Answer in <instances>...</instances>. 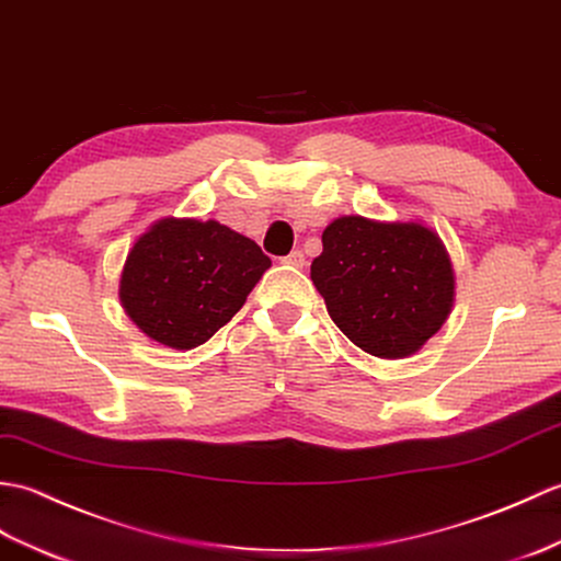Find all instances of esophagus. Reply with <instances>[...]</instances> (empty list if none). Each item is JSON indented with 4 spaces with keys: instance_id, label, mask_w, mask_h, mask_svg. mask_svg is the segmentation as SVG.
Listing matches in <instances>:
<instances>
[{
    "instance_id": "obj_1",
    "label": "esophagus",
    "mask_w": 561,
    "mask_h": 561,
    "mask_svg": "<svg viewBox=\"0 0 561 561\" xmlns=\"http://www.w3.org/2000/svg\"><path fill=\"white\" fill-rule=\"evenodd\" d=\"M283 264H288L293 268H302L305 266V254L300 252V249H295V252H290L288 256H283Z\"/></svg>"
}]
</instances>
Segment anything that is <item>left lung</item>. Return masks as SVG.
I'll list each match as a JSON object with an SVG mask.
<instances>
[{"label": "left lung", "mask_w": 561, "mask_h": 561, "mask_svg": "<svg viewBox=\"0 0 561 561\" xmlns=\"http://www.w3.org/2000/svg\"><path fill=\"white\" fill-rule=\"evenodd\" d=\"M321 242L312 280L335 327L359 351L381 359L410 357L449 319L451 256L425 222L341 216Z\"/></svg>", "instance_id": "left-lung-1"}]
</instances>
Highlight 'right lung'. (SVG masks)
Returning <instances> with one entry per match:
<instances>
[{"mask_svg": "<svg viewBox=\"0 0 561 561\" xmlns=\"http://www.w3.org/2000/svg\"><path fill=\"white\" fill-rule=\"evenodd\" d=\"M268 266L254 240L218 220L160 218L129 249L119 302L148 339L192 351L240 312Z\"/></svg>", "mask_w": 561, "mask_h": 561, "instance_id": "add662e5", "label": "right lung"}]
</instances>
